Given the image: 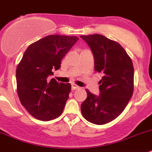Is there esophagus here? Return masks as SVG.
<instances>
[{
	"instance_id": "34e87169",
	"label": "esophagus",
	"mask_w": 152,
	"mask_h": 152,
	"mask_svg": "<svg viewBox=\"0 0 152 152\" xmlns=\"http://www.w3.org/2000/svg\"><path fill=\"white\" fill-rule=\"evenodd\" d=\"M77 89H80V87L75 85V84H72V90H76Z\"/></svg>"
}]
</instances>
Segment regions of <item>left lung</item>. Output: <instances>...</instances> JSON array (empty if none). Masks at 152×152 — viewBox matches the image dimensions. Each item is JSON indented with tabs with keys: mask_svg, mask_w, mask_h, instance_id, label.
Returning a JSON list of instances; mask_svg holds the SVG:
<instances>
[{
	"mask_svg": "<svg viewBox=\"0 0 152 152\" xmlns=\"http://www.w3.org/2000/svg\"><path fill=\"white\" fill-rule=\"evenodd\" d=\"M80 37L93 54L95 71L103 74L99 96L86 90L87 98L81 104L82 114L91 123L104 125L117 118L132 96V62L119 43L101 34Z\"/></svg>",
	"mask_w": 152,
	"mask_h": 152,
	"instance_id": "8db88e82",
	"label": "left lung"
}]
</instances>
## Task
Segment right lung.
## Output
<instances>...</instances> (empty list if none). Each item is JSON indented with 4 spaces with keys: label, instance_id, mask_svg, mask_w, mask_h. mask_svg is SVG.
<instances>
[{
    "label": "right lung",
    "instance_id": "1",
    "mask_svg": "<svg viewBox=\"0 0 152 152\" xmlns=\"http://www.w3.org/2000/svg\"><path fill=\"white\" fill-rule=\"evenodd\" d=\"M75 36L49 35L30 44L16 71L18 94L23 107L34 118L50 121L60 116L71 91L70 83L50 80L61 60L78 41Z\"/></svg>",
    "mask_w": 152,
    "mask_h": 152
}]
</instances>
